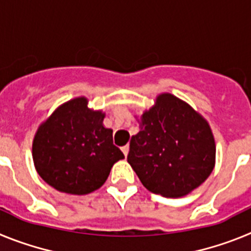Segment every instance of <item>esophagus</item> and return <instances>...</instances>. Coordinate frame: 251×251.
Segmentation results:
<instances>
[{"mask_svg":"<svg viewBox=\"0 0 251 251\" xmlns=\"http://www.w3.org/2000/svg\"><path fill=\"white\" fill-rule=\"evenodd\" d=\"M122 152H123V153H124V156L127 157L128 152H129V146H128V145L123 146V147H122Z\"/></svg>","mask_w":251,"mask_h":251,"instance_id":"34e87169","label":"esophagus"}]
</instances>
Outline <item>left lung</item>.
<instances>
[{
    "label": "left lung",
    "instance_id": "left-lung-1",
    "mask_svg": "<svg viewBox=\"0 0 251 251\" xmlns=\"http://www.w3.org/2000/svg\"><path fill=\"white\" fill-rule=\"evenodd\" d=\"M138 123L127 159L148 191L181 197L205 182L215 167L216 147L202 115L163 93Z\"/></svg>",
    "mask_w": 251,
    "mask_h": 251
}]
</instances>
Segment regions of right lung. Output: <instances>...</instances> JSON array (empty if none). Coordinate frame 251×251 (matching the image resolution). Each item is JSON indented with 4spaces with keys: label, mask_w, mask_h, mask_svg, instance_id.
Here are the masks:
<instances>
[{
    "label": "right lung",
    "mask_w": 251,
    "mask_h": 251,
    "mask_svg": "<svg viewBox=\"0 0 251 251\" xmlns=\"http://www.w3.org/2000/svg\"><path fill=\"white\" fill-rule=\"evenodd\" d=\"M104 113L80 97L60 105L35 134L32 158L40 177L60 192L86 195L105 182L124 154L113 145Z\"/></svg>",
    "instance_id": "1"
}]
</instances>
